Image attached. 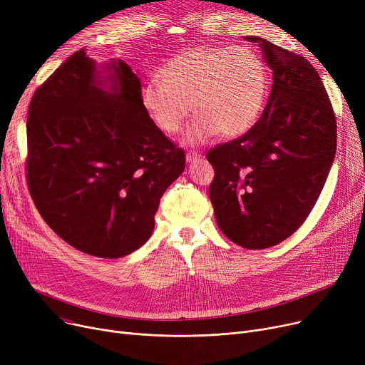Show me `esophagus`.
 <instances>
[{"label": "esophagus", "instance_id": "esophagus-1", "mask_svg": "<svg viewBox=\"0 0 365 365\" xmlns=\"http://www.w3.org/2000/svg\"><path fill=\"white\" fill-rule=\"evenodd\" d=\"M200 160H201V153H198V152H195V150H190V152L186 153V163H189V164L197 163V161H200Z\"/></svg>", "mask_w": 365, "mask_h": 365}]
</instances>
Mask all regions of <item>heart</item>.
<instances>
[{"label":"heart","instance_id":"heart-1","mask_svg":"<svg viewBox=\"0 0 365 365\" xmlns=\"http://www.w3.org/2000/svg\"><path fill=\"white\" fill-rule=\"evenodd\" d=\"M266 96L267 72L259 54L200 44L171 57L160 76L148 80L140 102L165 134H176L194 108L186 143L197 146L220 133L225 138L247 133L259 120Z\"/></svg>","mask_w":365,"mask_h":365}]
</instances>
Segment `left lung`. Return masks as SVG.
Wrapping results in <instances>:
<instances>
[{"label": "left lung", "mask_w": 365, "mask_h": 365, "mask_svg": "<svg viewBox=\"0 0 365 365\" xmlns=\"http://www.w3.org/2000/svg\"><path fill=\"white\" fill-rule=\"evenodd\" d=\"M272 90L244 136L210 149L215 180L208 194L220 231L248 248L274 247L309 216L336 155V117L315 68L264 38Z\"/></svg>", "instance_id": "obj_1"}]
</instances>
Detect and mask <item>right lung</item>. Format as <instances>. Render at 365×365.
<instances>
[{
    "label": "right lung",
    "mask_w": 365,
    "mask_h": 365,
    "mask_svg": "<svg viewBox=\"0 0 365 365\" xmlns=\"http://www.w3.org/2000/svg\"><path fill=\"white\" fill-rule=\"evenodd\" d=\"M138 75L81 48L38 88L28 110L26 176L46 223L83 253L118 259L152 235L185 152L150 121Z\"/></svg>",
    "instance_id": "right-lung-1"
}]
</instances>
